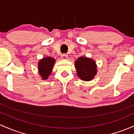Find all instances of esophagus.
<instances>
[{
  "label": "esophagus",
  "instance_id": "esophagus-1",
  "mask_svg": "<svg viewBox=\"0 0 134 134\" xmlns=\"http://www.w3.org/2000/svg\"><path fill=\"white\" fill-rule=\"evenodd\" d=\"M68 55L66 54H63L61 55V58H62L63 59H68Z\"/></svg>",
  "mask_w": 134,
  "mask_h": 134
}]
</instances>
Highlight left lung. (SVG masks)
Instances as JSON below:
<instances>
[{
	"label": "left lung",
	"instance_id": "left-lung-1",
	"mask_svg": "<svg viewBox=\"0 0 134 134\" xmlns=\"http://www.w3.org/2000/svg\"><path fill=\"white\" fill-rule=\"evenodd\" d=\"M78 76L84 81L92 80L97 73L95 61L87 57H80L75 62Z\"/></svg>",
	"mask_w": 134,
	"mask_h": 134
}]
</instances>
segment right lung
Listing matches in <instances>:
<instances>
[{
    "instance_id": "right-lung-1",
    "label": "right lung",
    "mask_w": 134,
    "mask_h": 134,
    "mask_svg": "<svg viewBox=\"0 0 134 134\" xmlns=\"http://www.w3.org/2000/svg\"><path fill=\"white\" fill-rule=\"evenodd\" d=\"M55 62V60L51 57H47L40 60L38 64V70L42 79L46 80L48 79V76L52 72Z\"/></svg>"
}]
</instances>
